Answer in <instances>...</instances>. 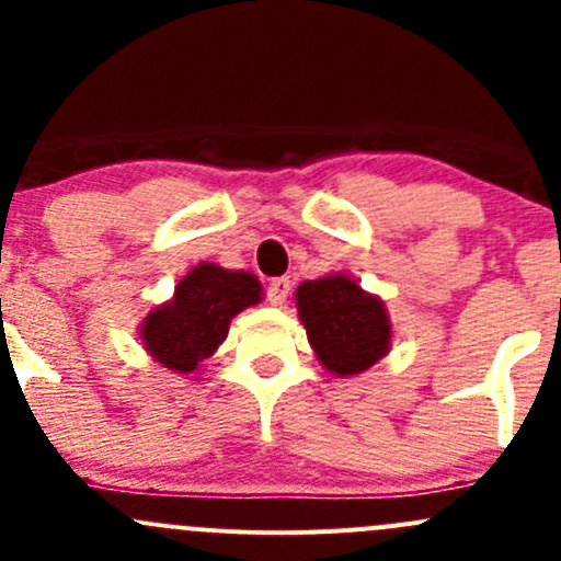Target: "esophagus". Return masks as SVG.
I'll return each instance as SVG.
<instances>
[{"mask_svg": "<svg viewBox=\"0 0 561 561\" xmlns=\"http://www.w3.org/2000/svg\"><path fill=\"white\" fill-rule=\"evenodd\" d=\"M287 293H290V279H287V276H276V279H271L268 287H265V296H268V301L274 304V307H282V304L287 301Z\"/></svg>", "mask_w": 561, "mask_h": 561, "instance_id": "34e87169", "label": "esophagus"}]
</instances>
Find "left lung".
<instances>
[{"instance_id":"8db88e82","label":"left lung","mask_w":561,"mask_h":561,"mask_svg":"<svg viewBox=\"0 0 561 561\" xmlns=\"http://www.w3.org/2000/svg\"><path fill=\"white\" fill-rule=\"evenodd\" d=\"M296 307L317 360L339 377L375 366L390 350L386 304L344 274L304 282Z\"/></svg>"}]
</instances>
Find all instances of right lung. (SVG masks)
I'll return each mask as SVG.
<instances>
[{
    "instance_id": "1",
    "label": "right lung",
    "mask_w": 561,
    "mask_h": 561,
    "mask_svg": "<svg viewBox=\"0 0 561 561\" xmlns=\"http://www.w3.org/2000/svg\"><path fill=\"white\" fill-rule=\"evenodd\" d=\"M263 298L257 276L201 263L175 285L171 301L160 304L140 322L146 353L175 375L201 369L225 342L230 320Z\"/></svg>"
}]
</instances>
